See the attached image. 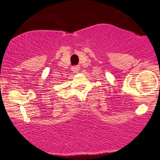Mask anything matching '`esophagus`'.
I'll return each instance as SVG.
<instances>
[{
  "instance_id": "esophagus-1",
  "label": "esophagus",
  "mask_w": 160,
  "mask_h": 160,
  "mask_svg": "<svg viewBox=\"0 0 160 160\" xmlns=\"http://www.w3.org/2000/svg\"><path fill=\"white\" fill-rule=\"evenodd\" d=\"M79 69H80L79 66H75V67H72V68H71L73 72H78V70H79Z\"/></svg>"
}]
</instances>
